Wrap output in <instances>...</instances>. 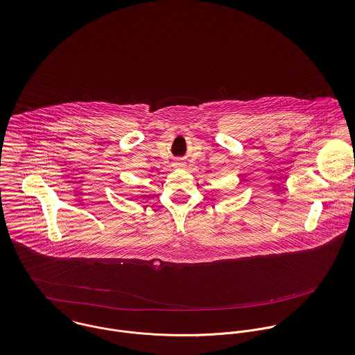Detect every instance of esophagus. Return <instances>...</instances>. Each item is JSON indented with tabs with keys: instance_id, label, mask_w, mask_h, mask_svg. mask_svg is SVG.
<instances>
[{
	"instance_id": "34e87169",
	"label": "esophagus",
	"mask_w": 355,
	"mask_h": 355,
	"mask_svg": "<svg viewBox=\"0 0 355 355\" xmlns=\"http://www.w3.org/2000/svg\"><path fill=\"white\" fill-rule=\"evenodd\" d=\"M174 166L180 168V167H185V163H184V162H181V160H178V162H175V163H174Z\"/></svg>"
}]
</instances>
